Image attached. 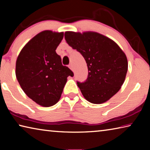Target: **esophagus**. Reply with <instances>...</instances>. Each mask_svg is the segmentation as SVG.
I'll return each mask as SVG.
<instances>
[{
	"label": "esophagus",
	"mask_w": 150,
	"mask_h": 150,
	"mask_svg": "<svg viewBox=\"0 0 150 150\" xmlns=\"http://www.w3.org/2000/svg\"><path fill=\"white\" fill-rule=\"evenodd\" d=\"M68 66H69V67L70 68V69H71V70H73V65L71 64V63H70V64H69V65H68Z\"/></svg>",
	"instance_id": "34e87169"
}]
</instances>
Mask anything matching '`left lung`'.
Instances as JSON below:
<instances>
[{"label":"left lung","instance_id":"8db88e82","mask_svg":"<svg viewBox=\"0 0 150 150\" xmlns=\"http://www.w3.org/2000/svg\"><path fill=\"white\" fill-rule=\"evenodd\" d=\"M66 42L84 57L87 79L77 81L88 102L102 104L120 89L128 71L126 56L120 47L108 38L96 32H66Z\"/></svg>","mask_w":150,"mask_h":150}]
</instances>
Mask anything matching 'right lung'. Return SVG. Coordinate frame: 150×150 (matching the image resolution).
<instances>
[{
	"mask_svg": "<svg viewBox=\"0 0 150 150\" xmlns=\"http://www.w3.org/2000/svg\"><path fill=\"white\" fill-rule=\"evenodd\" d=\"M63 32L39 33L21 50L16 63V76L26 95L45 107L59 101L69 76L73 73L62 65L57 47Z\"/></svg>",
	"mask_w": 150,
	"mask_h": 150,
	"instance_id": "1",
	"label": "right lung"
}]
</instances>
